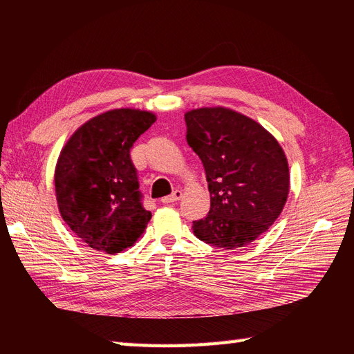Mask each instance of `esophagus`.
Here are the masks:
<instances>
[{
	"instance_id": "esophagus-1",
	"label": "esophagus",
	"mask_w": 354,
	"mask_h": 354,
	"mask_svg": "<svg viewBox=\"0 0 354 354\" xmlns=\"http://www.w3.org/2000/svg\"><path fill=\"white\" fill-rule=\"evenodd\" d=\"M181 196H183V192L181 190H178V189H176L173 194H171L169 196H165V198H162L160 199V202L162 203H171V202H177Z\"/></svg>"
}]
</instances>
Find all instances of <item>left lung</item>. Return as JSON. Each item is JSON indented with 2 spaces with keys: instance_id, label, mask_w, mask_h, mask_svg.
I'll use <instances>...</instances> for the list:
<instances>
[{
  "instance_id": "1",
  "label": "left lung",
  "mask_w": 354,
  "mask_h": 354,
  "mask_svg": "<svg viewBox=\"0 0 354 354\" xmlns=\"http://www.w3.org/2000/svg\"><path fill=\"white\" fill-rule=\"evenodd\" d=\"M186 140L205 168L211 207L195 236L223 250L255 241L281 216L289 194L283 149L259 122L227 108L185 113Z\"/></svg>"
}]
</instances>
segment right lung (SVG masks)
I'll use <instances>...</instances> for the list:
<instances>
[{
	"mask_svg": "<svg viewBox=\"0 0 354 354\" xmlns=\"http://www.w3.org/2000/svg\"><path fill=\"white\" fill-rule=\"evenodd\" d=\"M155 121V113L140 109L103 112L62 149L55 171L60 216L95 251L130 248L152 217L142 205L130 149Z\"/></svg>",
	"mask_w": 354,
	"mask_h": 354,
	"instance_id": "1",
	"label": "right lung"
}]
</instances>
